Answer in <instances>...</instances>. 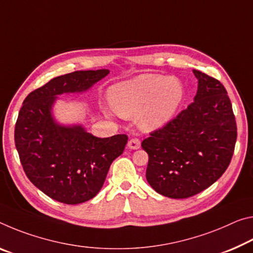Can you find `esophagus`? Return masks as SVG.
Instances as JSON below:
<instances>
[{"instance_id": "obj_1", "label": "esophagus", "mask_w": 253, "mask_h": 253, "mask_svg": "<svg viewBox=\"0 0 253 253\" xmlns=\"http://www.w3.org/2000/svg\"><path fill=\"white\" fill-rule=\"evenodd\" d=\"M128 147L131 148V150H137V148L141 147V141L138 138H131L128 142Z\"/></svg>"}]
</instances>
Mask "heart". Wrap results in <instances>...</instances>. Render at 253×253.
Returning <instances> with one entry per match:
<instances>
[{
	"mask_svg": "<svg viewBox=\"0 0 253 253\" xmlns=\"http://www.w3.org/2000/svg\"><path fill=\"white\" fill-rule=\"evenodd\" d=\"M183 94L179 80L160 74L138 75L108 91L114 110L127 118L137 116L138 126L146 131L166 126L181 105Z\"/></svg>",
	"mask_w": 253,
	"mask_h": 253,
	"instance_id": "obj_1",
	"label": "heart"
}]
</instances>
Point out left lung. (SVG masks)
<instances>
[{
	"label": "left lung",
	"mask_w": 253,
	"mask_h": 253,
	"mask_svg": "<svg viewBox=\"0 0 253 253\" xmlns=\"http://www.w3.org/2000/svg\"><path fill=\"white\" fill-rule=\"evenodd\" d=\"M198 89L187 109L142 142L146 179L169 198L197 195L222 177L236 142L231 100L218 80L194 70Z\"/></svg>",
	"instance_id": "left-lung-1"
}]
</instances>
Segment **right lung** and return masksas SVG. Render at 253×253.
Instances as JSON below:
<instances>
[{
  "instance_id": "1",
  "label": "right lung",
  "mask_w": 253,
  "mask_h": 253,
  "mask_svg": "<svg viewBox=\"0 0 253 253\" xmlns=\"http://www.w3.org/2000/svg\"><path fill=\"white\" fill-rule=\"evenodd\" d=\"M108 74L109 70H97L57 76L28 94L20 109L14 142L23 170L59 203L76 205L93 198L127 144L125 134L95 137L82 125H61L53 116L58 95L85 92Z\"/></svg>"
}]
</instances>
